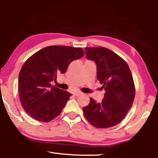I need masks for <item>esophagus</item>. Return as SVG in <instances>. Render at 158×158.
<instances>
[{"label":"esophagus","mask_w":158,"mask_h":158,"mask_svg":"<svg viewBox=\"0 0 158 158\" xmlns=\"http://www.w3.org/2000/svg\"><path fill=\"white\" fill-rule=\"evenodd\" d=\"M82 94V93L81 92H79V91H77V92H74V93H73V95H74V96H79V95H81Z\"/></svg>","instance_id":"1"}]
</instances>
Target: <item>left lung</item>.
Wrapping results in <instances>:
<instances>
[{
	"instance_id": "1",
	"label": "left lung",
	"mask_w": 158,
	"mask_h": 158,
	"mask_svg": "<svg viewBox=\"0 0 158 158\" xmlns=\"http://www.w3.org/2000/svg\"><path fill=\"white\" fill-rule=\"evenodd\" d=\"M85 56L97 65V77L105 90L101 102L90 98L83 107L84 116L98 128H107L119 123L132 105L135 89L127 63L105 47H85Z\"/></svg>"
}]
</instances>
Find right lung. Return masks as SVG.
I'll return each instance as SVG.
<instances>
[{
	"label": "right lung",
	"instance_id": "obj_1",
	"mask_svg": "<svg viewBox=\"0 0 158 158\" xmlns=\"http://www.w3.org/2000/svg\"><path fill=\"white\" fill-rule=\"evenodd\" d=\"M84 56L81 48L49 46L40 49L23 64L18 89L24 110L35 120L51 121L65 107L71 93L51 85L58 74H64L72 61Z\"/></svg>",
	"mask_w": 158,
	"mask_h": 158
}]
</instances>
